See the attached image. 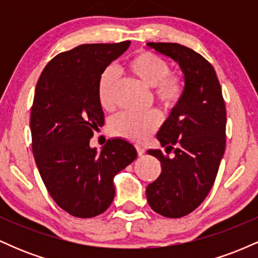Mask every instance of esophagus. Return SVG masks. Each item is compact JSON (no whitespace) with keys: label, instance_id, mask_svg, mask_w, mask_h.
<instances>
[{"label":"esophagus","instance_id":"esophagus-1","mask_svg":"<svg viewBox=\"0 0 258 258\" xmlns=\"http://www.w3.org/2000/svg\"><path fill=\"white\" fill-rule=\"evenodd\" d=\"M136 149H137L138 156H142L144 154V152H146V150H144V148L141 147V146H136Z\"/></svg>","mask_w":258,"mask_h":258}]
</instances>
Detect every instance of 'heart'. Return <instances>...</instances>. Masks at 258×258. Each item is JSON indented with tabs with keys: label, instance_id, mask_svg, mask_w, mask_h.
<instances>
[{
	"label": "heart",
	"instance_id": "1",
	"mask_svg": "<svg viewBox=\"0 0 258 258\" xmlns=\"http://www.w3.org/2000/svg\"><path fill=\"white\" fill-rule=\"evenodd\" d=\"M127 70L139 82L154 88V99L164 108H172L179 102L184 90L180 74L170 72V64L165 58L149 51H139L127 61ZM117 87V74L112 68L100 74L97 84V97L100 106L110 110L114 106ZM160 126L158 112L116 115L110 121V132L116 137L141 142L155 132Z\"/></svg>",
	"mask_w": 258,
	"mask_h": 258
}]
</instances>
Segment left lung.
<instances>
[{"instance_id": "left-lung-1", "label": "left lung", "mask_w": 258, "mask_h": 258, "mask_svg": "<svg viewBox=\"0 0 258 258\" xmlns=\"http://www.w3.org/2000/svg\"><path fill=\"white\" fill-rule=\"evenodd\" d=\"M147 46L173 59L184 75L182 97L156 135L173 156L148 150L161 162L160 176L147 186L148 203L161 216L179 218L194 211L214 185L226 149V104L214 67L203 55L179 43Z\"/></svg>"}]
</instances>
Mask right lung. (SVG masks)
<instances>
[{"instance_id": "obj_1", "label": "right lung", "mask_w": 258, "mask_h": 258, "mask_svg": "<svg viewBox=\"0 0 258 258\" xmlns=\"http://www.w3.org/2000/svg\"><path fill=\"white\" fill-rule=\"evenodd\" d=\"M130 43L81 44L59 53L37 81L32 153L52 199L75 217L103 214L114 200V177L137 158L136 148L121 138L109 139L99 154L90 147L93 132L104 125L98 79Z\"/></svg>"}]
</instances>
